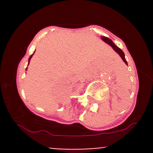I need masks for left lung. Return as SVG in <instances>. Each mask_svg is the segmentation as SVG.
<instances>
[{
	"label": "left lung",
	"instance_id": "1",
	"mask_svg": "<svg viewBox=\"0 0 153 153\" xmlns=\"http://www.w3.org/2000/svg\"><path fill=\"white\" fill-rule=\"evenodd\" d=\"M101 39H102V41H104V42L106 43V44H109V46H111V47H112V49H113L114 50H115V52H116L117 53H118V55H119L120 56H121V58H122L123 61H124V62L125 63V64H126V65H127V62H126V59H125V55H124V52H123V51L121 50V49H120V48H118V47H117V46L115 45V44H114L113 42H112V40L109 39V38H106V37L102 36V37H101Z\"/></svg>",
	"mask_w": 153,
	"mask_h": 153
}]
</instances>
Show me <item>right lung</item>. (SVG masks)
<instances>
[{
  "mask_svg": "<svg viewBox=\"0 0 153 153\" xmlns=\"http://www.w3.org/2000/svg\"><path fill=\"white\" fill-rule=\"evenodd\" d=\"M34 53H35V52H34ZM33 53V54H34ZM33 54H32V55H30V57H29V61H28V65L29 64V62H30V60H31V58H32V55H33ZM26 70H27V69H26Z\"/></svg>",
  "mask_w": 153,
  "mask_h": 153,
  "instance_id": "right-lung-1",
  "label": "right lung"
}]
</instances>
